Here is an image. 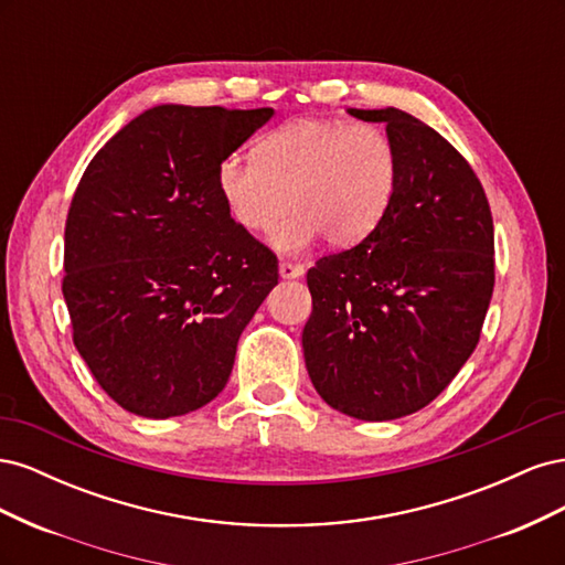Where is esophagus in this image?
I'll return each instance as SVG.
<instances>
[{
    "label": "esophagus",
    "mask_w": 565,
    "mask_h": 565,
    "mask_svg": "<svg viewBox=\"0 0 565 565\" xmlns=\"http://www.w3.org/2000/svg\"><path fill=\"white\" fill-rule=\"evenodd\" d=\"M303 273H306L303 264H295V262H280V276H282V278H287V280H292V278H301Z\"/></svg>",
    "instance_id": "1"
}]
</instances>
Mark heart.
<instances>
[{"label":"heart","mask_w":565,"mask_h":565,"mask_svg":"<svg viewBox=\"0 0 565 565\" xmlns=\"http://www.w3.org/2000/svg\"><path fill=\"white\" fill-rule=\"evenodd\" d=\"M216 185L231 218L247 233H273V247L297 254L320 235L351 247L382 224L398 185V150L374 125L309 117L270 131L254 160L226 158Z\"/></svg>","instance_id":"heart-1"}]
</instances>
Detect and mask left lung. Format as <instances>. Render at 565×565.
I'll list each match as a JSON object with an SVG mask.
<instances>
[{
	"instance_id": "1",
	"label": "left lung",
	"mask_w": 565,
	"mask_h": 565,
	"mask_svg": "<svg viewBox=\"0 0 565 565\" xmlns=\"http://www.w3.org/2000/svg\"><path fill=\"white\" fill-rule=\"evenodd\" d=\"M384 122L398 185L382 224L306 273L313 311L301 344L330 407L365 422L413 415L473 353L494 287V231L481 181L429 125L398 108Z\"/></svg>"
}]
</instances>
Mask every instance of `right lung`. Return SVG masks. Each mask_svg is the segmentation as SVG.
<instances>
[{
    "mask_svg": "<svg viewBox=\"0 0 565 565\" xmlns=\"http://www.w3.org/2000/svg\"><path fill=\"white\" fill-rule=\"evenodd\" d=\"M273 108L156 106L100 148L65 221L63 297L94 380L129 413L179 417L224 391L278 259L235 224L216 172Z\"/></svg>",
    "mask_w": 565,
    "mask_h": 565,
    "instance_id": "right-lung-1",
    "label": "right lung"
}]
</instances>
